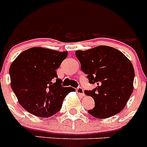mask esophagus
I'll return each mask as SVG.
<instances>
[{"mask_svg":"<svg viewBox=\"0 0 147 147\" xmlns=\"http://www.w3.org/2000/svg\"><path fill=\"white\" fill-rule=\"evenodd\" d=\"M76 93H79L81 96H85V93H84V90H83V88H81V87H79V88H76Z\"/></svg>","mask_w":147,"mask_h":147,"instance_id":"1","label":"esophagus"}]
</instances>
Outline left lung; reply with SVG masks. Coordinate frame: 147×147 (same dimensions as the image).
I'll return each instance as SVG.
<instances>
[{
    "label": "left lung",
    "instance_id": "8db88e82",
    "mask_svg": "<svg viewBox=\"0 0 147 147\" xmlns=\"http://www.w3.org/2000/svg\"><path fill=\"white\" fill-rule=\"evenodd\" d=\"M76 57L89 82L96 85L93 90H85L95 102L88 112L97 119L120 113L133 90L135 72L130 61L120 51L106 45L76 51Z\"/></svg>",
    "mask_w": 147,
    "mask_h": 147
}]
</instances>
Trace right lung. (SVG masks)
Instances as JSON below:
<instances>
[{"instance_id": "obj_1", "label": "right lung", "mask_w": 147, "mask_h": 147, "mask_svg": "<svg viewBox=\"0 0 147 147\" xmlns=\"http://www.w3.org/2000/svg\"><path fill=\"white\" fill-rule=\"evenodd\" d=\"M67 51L40 47L18 55L9 68L11 88L22 107L38 117L59 112L67 93L74 88L62 86L56 70L67 57Z\"/></svg>"}]
</instances>
